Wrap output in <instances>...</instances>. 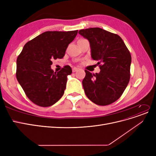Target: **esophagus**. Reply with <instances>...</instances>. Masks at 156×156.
Here are the masks:
<instances>
[{"label":"esophagus","mask_w":156,"mask_h":156,"mask_svg":"<svg viewBox=\"0 0 156 156\" xmlns=\"http://www.w3.org/2000/svg\"><path fill=\"white\" fill-rule=\"evenodd\" d=\"M77 70H78V68H72V72H77Z\"/></svg>","instance_id":"esophagus-1"}]
</instances>
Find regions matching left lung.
Here are the masks:
<instances>
[{
	"label": "left lung",
	"instance_id": "8db88e82",
	"mask_svg": "<svg viewBox=\"0 0 156 156\" xmlns=\"http://www.w3.org/2000/svg\"><path fill=\"white\" fill-rule=\"evenodd\" d=\"M79 34L88 40L92 58L101 64L98 73L85 70L82 82L84 92L96 104L109 105L122 96L129 83V51L119 35L100 28L80 30Z\"/></svg>",
	"mask_w": 156,
	"mask_h": 156
}]
</instances>
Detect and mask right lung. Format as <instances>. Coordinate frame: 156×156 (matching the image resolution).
I'll list each match as a JSON object with an SVG mask.
<instances>
[{
    "label": "right lung",
    "mask_w": 156,
    "mask_h": 156,
    "mask_svg": "<svg viewBox=\"0 0 156 156\" xmlns=\"http://www.w3.org/2000/svg\"><path fill=\"white\" fill-rule=\"evenodd\" d=\"M77 32L47 31L23 47L17 59L16 77L27 96L36 105L49 107L63 96L72 69L66 66L56 73L51 66L53 59L64 57Z\"/></svg>",
    "instance_id": "obj_1"
}]
</instances>
